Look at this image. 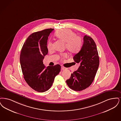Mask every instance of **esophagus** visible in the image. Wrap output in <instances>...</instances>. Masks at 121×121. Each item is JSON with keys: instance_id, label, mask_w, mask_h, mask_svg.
<instances>
[{"instance_id": "esophagus-1", "label": "esophagus", "mask_w": 121, "mask_h": 121, "mask_svg": "<svg viewBox=\"0 0 121 121\" xmlns=\"http://www.w3.org/2000/svg\"><path fill=\"white\" fill-rule=\"evenodd\" d=\"M61 69L62 70H65V69H66L67 68H65V67H64L63 66H61Z\"/></svg>"}]
</instances>
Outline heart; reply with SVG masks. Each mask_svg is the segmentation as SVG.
Returning <instances> with one entry per match:
<instances>
[{
  "mask_svg": "<svg viewBox=\"0 0 121 121\" xmlns=\"http://www.w3.org/2000/svg\"><path fill=\"white\" fill-rule=\"evenodd\" d=\"M55 35L58 39L65 42V47L70 52H77L82 47V41L81 38L76 36V33L70 29L59 30L56 32ZM47 47L49 51L52 50L53 44L52 42L49 41L48 42ZM67 56V54L65 53L61 55L62 58L66 57Z\"/></svg>",
  "mask_w": 121,
  "mask_h": 121,
  "instance_id": "obj_1",
  "label": "heart"
}]
</instances>
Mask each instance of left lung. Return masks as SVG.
<instances>
[{
	"instance_id": "obj_1",
	"label": "left lung",
	"mask_w": 121,
	"mask_h": 121,
	"mask_svg": "<svg viewBox=\"0 0 121 121\" xmlns=\"http://www.w3.org/2000/svg\"><path fill=\"white\" fill-rule=\"evenodd\" d=\"M73 59L80 66L71 74L66 82L71 89L80 91L86 89L92 83L99 66V58L97 47L91 37L84 36L82 47L74 55Z\"/></svg>"
}]
</instances>
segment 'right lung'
Wrapping results in <instances>:
<instances>
[{
    "label": "right lung",
    "instance_id": "right-lung-1",
    "mask_svg": "<svg viewBox=\"0 0 121 121\" xmlns=\"http://www.w3.org/2000/svg\"><path fill=\"white\" fill-rule=\"evenodd\" d=\"M53 30L47 29L32 33L21 50L20 62L23 78L31 88L38 92H44L49 89L60 71V65L46 67L43 63L48 51V36Z\"/></svg>",
    "mask_w": 121,
    "mask_h": 121
}]
</instances>
